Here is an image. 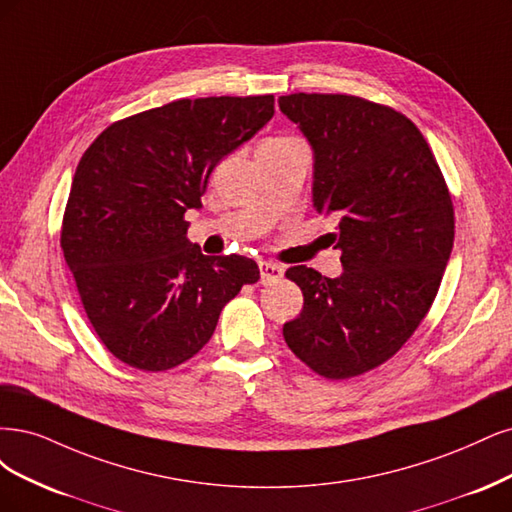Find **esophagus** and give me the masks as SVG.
Instances as JSON below:
<instances>
[{
    "label": "esophagus",
    "instance_id": "esophagus-1",
    "mask_svg": "<svg viewBox=\"0 0 512 512\" xmlns=\"http://www.w3.org/2000/svg\"><path fill=\"white\" fill-rule=\"evenodd\" d=\"M259 272H261L263 283H270V280H278L280 276L285 274L283 268L276 266V263H270V261H261L259 263Z\"/></svg>",
    "mask_w": 512,
    "mask_h": 512
}]
</instances>
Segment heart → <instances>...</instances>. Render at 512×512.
<instances>
[{"label":"heart","instance_id":"obj_1","mask_svg":"<svg viewBox=\"0 0 512 512\" xmlns=\"http://www.w3.org/2000/svg\"><path fill=\"white\" fill-rule=\"evenodd\" d=\"M283 140H289V138H272V140H266L263 144H268V142H283Z\"/></svg>","mask_w":512,"mask_h":512}]
</instances>
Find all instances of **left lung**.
<instances>
[{
    "instance_id": "8db88e82",
    "label": "left lung",
    "mask_w": 512,
    "mask_h": 512,
    "mask_svg": "<svg viewBox=\"0 0 512 512\" xmlns=\"http://www.w3.org/2000/svg\"><path fill=\"white\" fill-rule=\"evenodd\" d=\"M278 106L315 153L312 204L338 219L344 268L287 270L304 308L283 336L312 372L344 381L385 364L430 312L455 238L451 193L402 112L342 93H291Z\"/></svg>"
}]
</instances>
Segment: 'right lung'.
Masks as SVG:
<instances>
[{
  "instance_id": "right-lung-1",
  "label": "right lung",
  "mask_w": 512,
  "mask_h": 512,
  "mask_svg": "<svg viewBox=\"0 0 512 512\" xmlns=\"http://www.w3.org/2000/svg\"><path fill=\"white\" fill-rule=\"evenodd\" d=\"M274 114V95L176 100L106 127L80 157L61 249L89 323L123 364L163 372L210 340L259 268L187 240L214 166Z\"/></svg>"
}]
</instances>
